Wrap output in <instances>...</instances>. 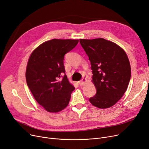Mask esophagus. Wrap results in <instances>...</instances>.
Masks as SVG:
<instances>
[{
	"instance_id": "obj_1",
	"label": "esophagus",
	"mask_w": 149,
	"mask_h": 149,
	"mask_svg": "<svg viewBox=\"0 0 149 149\" xmlns=\"http://www.w3.org/2000/svg\"><path fill=\"white\" fill-rule=\"evenodd\" d=\"M86 81H87V79L86 78H83L82 80L79 81V84L80 85V86H83V85L85 84V82H86Z\"/></svg>"
}]
</instances>
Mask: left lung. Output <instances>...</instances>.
I'll use <instances>...</instances> for the list:
<instances>
[{
  "label": "left lung",
  "mask_w": 149,
  "mask_h": 149,
  "mask_svg": "<svg viewBox=\"0 0 149 149\" xmlns=\"http://www.w3.org/2000/svg\"><path fill=\"white\" fill-rule=\"evenodd\" d=\"M88 56L92 70V82L96 95L89 99L99 109H107L122 97L129 86L131 68L124 49L115 43L103 38L79 39Z\"/></svg>",
  "instance_id": "1"
}]
</instances>
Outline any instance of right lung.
Wrapping results in <instances>:
<instances>
[{
  "mask_svg": "<svg viewBox=\"0 0 149 149\" xmlns=\"http://www.w3.org/2000/svg\"><path fill=\"white\" fill-rule=\"evenodd\" d=\"M78 42L56 39L46 41L34 49L28 59L27 86L36 101L48 112H59L69 103L74 87L65 74L63 59Z\"/></svg>",
  "mask_w": 149,
  "mask_h": 149,
  "instance_id": "right-lung-1",
  "label": "right lung"
}]
</instances>
